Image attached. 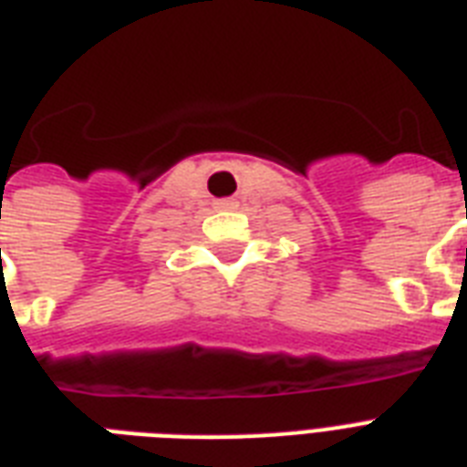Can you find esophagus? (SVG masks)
<instances>
[{
	"label": "esophagus",
	"mask_w": 467,
	"mask_h": 467,
	"mask_svg": "<svg viewBox=\"0 0 467 467\" xmlns=\"http://www.w3.org/2000/svg\"><path fill=\"white\" fill-rule=\"evenodd\" d=\"M220 205H223V208H230V205H233V202H220Z\"/></svg>",
	"instance_id": "34e87169"
}]
</instances>
